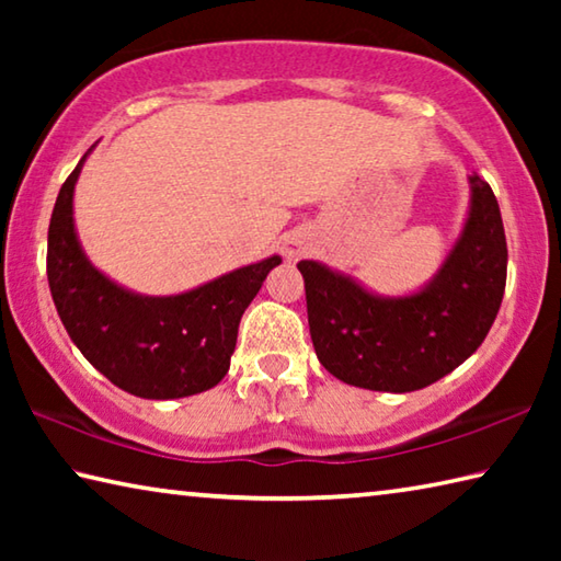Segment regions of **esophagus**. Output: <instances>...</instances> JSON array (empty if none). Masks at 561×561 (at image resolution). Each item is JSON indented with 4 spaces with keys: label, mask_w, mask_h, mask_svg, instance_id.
Segmentation results:
<instances>
[{
    "label": "esophagus",
    "mask_w": 561,
    "mask_h": 561,
    "mask_svg": "<svg viewBox=\"0 0 561 561\" xmlns=\"http://www.w3.org/2000/svg\"><path fill=\"white\" fill-rule=\"evenodd\" d=\"M304 252H307V242H304L301 234H289L287 240H284V254H287L289 260L301 257Z\"/></svg>",
    "instance_id": "1"
}]
</instances>
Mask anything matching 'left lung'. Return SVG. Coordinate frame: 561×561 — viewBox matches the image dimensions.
Segmentation results:
<instances>
[{"label":"left lung","mask_w":561,"mask_h":561,"mask_svg":"<svg viewBox=\"0 0 561 561\" xmlns=\"http://www.w3.org/2000/svg\"><path fill=\"white\" fill-rule=\"evenodd\" d=\"M470 185L472 205L458 244L413 297L381 299L324 264H297L314 351L339 381L368 391H417L485 341L505 294L507 240L492 187L480 175Z\"/></svg>","instance_id":"left-lung-1"}]
</instances>
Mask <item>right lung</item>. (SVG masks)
Listing matches in <instances>:
<instances>
[{
	"instance_id": "obj_1",
	"label": "right lung",
	"mask_w": 561,
	"mask_h": 561,
	"mask_svg": "<svg viewBox=\"0 0 561 561\" xmlns=\"http://www.w3.org/2000/svg\"><path fill=\"white\" fill-rule=\"evenodd\" d=\"M83 158L56 197L46 247V277L71 341L133 396L165 401L217 386L230 368L244 309L282 260H262L178 297L126 291L91 267L76 240L73 185Z\"/></svg>"
}]
</instances>
